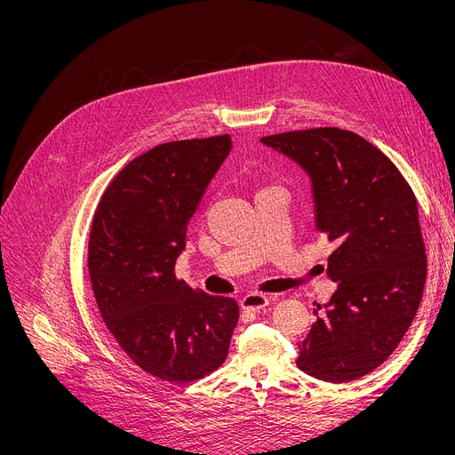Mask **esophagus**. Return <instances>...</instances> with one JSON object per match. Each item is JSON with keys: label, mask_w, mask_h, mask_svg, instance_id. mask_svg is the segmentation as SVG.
<instances>
[{"label": "esophagus", "mask_w": 455, "mask_h": 455, "mask_svg": "<svg viewBox=\"0 0 455 455\" xmlns=\"http://www.w3.org/2000/svg\"><path fill=\"white\" fill-rule=\"evenodd\" d=\"M268 305V298L263 294H249L241 299V308L243 310H251V312H259Z\"/></svg>", "instance_id": "1"}]
</instances>
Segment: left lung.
<instances>
[{
	"mask_svg": "<svg viewBox=\"0 0 455 455\" xmlns=\"http://www.w3.org/2000/svg\"><path fill=\"white\" fill-rule=\"evenodd\" d=\"M310 176L315 227L336 244L326 274L338 291L299 343L298 368L350 383L395 350L419 308L427 256L418 199L395 164L336 127L261 138ZM321 308V305H317Z\"/></svg>",
	"mask_w": 455,
	"mask_h": 455,
	"instance_id": "1",
	"label": "left lung"
}]
</instances>
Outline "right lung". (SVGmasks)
Masks as SVG:
<instances>
[{"instance_id":"add662e5","label":"right lung","mask_w":455,"mask_h":455,"mask_svg":"<svg viewBox=\"0 0 455 455\" xmlns=\"http://www.w3.org/2000/svg\"><path fill=\"white\" fill-rule=\"evenodd\" d=\"M232 148L228 134L163 143L107 187L89 237V274L117 345L147 374L183 385L218 370L239 319L232 298L174 274L190 218Z\"/></svg>"}]
</instances>
